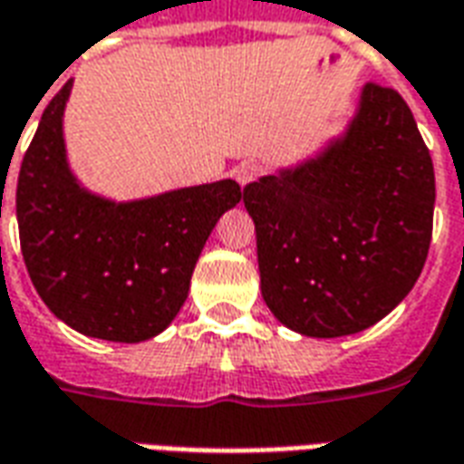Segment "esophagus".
Masks as SVG:
<instances>
[{
	"label": "esophagus",
	"instance_id": "obj_1",
	"mask_svg": "<svg viewBox=\"0 0 464 464\" xmlns=\"http://www.w3.org/2000/svg\"><path fill=\"white\" fill-rule=\"evenodd\" d=\"M261 173H263V169L258 166V163H241V166L233 171V176H236V181L241 183V186H248V183L256 181Z\"/></svg>",
	"mask_w": 464,
	"mask_h": 464
}]
</instances>
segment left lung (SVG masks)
Wrapping results in <instances>:
<instances>
[{
	"label": "left lung",
	"mask_w": 464,
	"mask_h": 464,
	"mask_svg": "<svg viewBox=\"0 0 464 464\" xmlns=\"http://www.w3.org/2000/svg\"><path fill=\"white\" fill-rule=\"evenodd\" d=\"M266 305L311 338L382 321L420 278L432 238L435 171L405 99L365 84L341 139L243 188Z\"/></svg>",
	"instance_id": "8db88e82"
}]
</instances>
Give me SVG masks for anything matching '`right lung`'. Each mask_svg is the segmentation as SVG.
Instances as JSON below:
<instances>
[{
	"label": "right lung",
	"mask_w": 464,
	"mask_h": 464,
	"mask_svg": "<svg viewBox=\"0 0 464 464\" xmlns=\"http://www.w3.org/2000/svg\"><path fill=\"white\" fill-rule=\"evenodd\" d=\"M49 102L16 181L26 271L46 308L89 338L141 343L169 328L213 226L241 201L231 179L116 203L79 186L66 163L64 106Z\"/></svg>",
	"instance_id": "right-lung-1"
}]
</instances>
